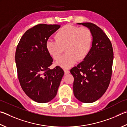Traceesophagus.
I'll return each instance as SVG.
<instances>
[{"label":"esophagus","mask_w":127,"mask_h":127,"mask_svg":"<svg viewBox=\"0 0 127 127\" xmlns=\"http://www.w3.org/2000/svg\"><path fill=\"white\" fill-rule=\"evenodd\" d=\"M64 74H65V75L66 74H69V73H70V71L69 70H68V69H64Z\"/></svg>","instance_id":"1"}]
</instances>
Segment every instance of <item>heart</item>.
<instances>
[{
	"label": "heart",
	"mask_w": 127,
	"mask_h": 127,
	"mask_svg": "<svg viewBox=\"0 0 127 127\" xmlns=\"http://www.w3.org/2000/svg\"><path fill=\"white\" fill-rule=\"evenodd\" d=\"M56 40L48 39L46 49L53 59H58L65 48L66 53L56 62L63 68L71 67L78 61L86 58L91 49L92 43L91 32L86 27L65 25L56 34Z\"/></svg>",
	"instance_id": "obj_1"
}]
</instances>
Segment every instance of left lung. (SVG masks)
<instances>
[{
  "mask_svg": "<svg viewBox=\"0 0 127 127\" xmlns=\"http://www.w3.org/2000/svg\"><path fill=\"white\" fill-rule=\"evenodd\" d=\"M91 32L92 48L83 61L70 69L74 77L73 93L83 103H93L107 91L112 73L113 50L109 39L99 27L91 23H77Z\"/></svg>",
  "mask_w": 127,
  "mask_h": 127,
  "instance_id": "left-lung-1",
  "label": "left lung"
}]
</instances>
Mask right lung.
I'll use <instances>...</instances> for the list:
<instances>
[{"mask_svg": "<svg viewBox=\"0 0 127 127\" xmlns=\"http://www.w3.org/2000/svg\"><path fill=\"white\" fill-rule=\"evenodd\" d=\"M61 25L40 24L25 32L15 52L18 77L25 93L36 102H50L56 96L64 75L59 66H49L53 59L46 49V42Z\"/></svg>", "mask_w": 127, "mask_h": 127, "instance_id": "right-lung-1", "label": "right lung"}]
</instances>
